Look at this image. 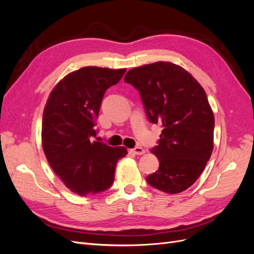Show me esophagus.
I'll return each mask as SVG.
<instances>
[{"label": "esophagus", "instance_id": "34e87169", "mask_svg": "<svg viewBox=\"0 0 254 254\" xmlns=\"http://www.w3.org/2000/svg\"><path fill=\"white\" fill-rule=\"evenodd\" d=\"M131 152L134 153V155L141 156V155H144L145 150H144L142 147H135V148H132V149H131Z\"/></svg>", "mask_w": 254, "mask_h": 254}]
</instances>
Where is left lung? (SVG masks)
<instances>
[{"instance_id":"obj_1","label":"left lung","mask_w":254,"mask_h":254,"mask_svg":"<svg viewBox=\"0 0 254 254\" xmlns=\"http://www.w3.org/2000/svg\"><path fill=\"white\" fill-rule=\"evenodd\" d=\"M124 80L140 92L148 120L162 126L159 144L151 149L159 170L146 180L167 194L188 190L213 151L215 120L203 88L182 66L168 61L131 68Z\"/></svg>"}]
</instances>
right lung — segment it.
<instances>
[{
  "label": "right lung",
  "mask_w": 254,
  "mask_h": 254,
  "mask_svg": "<svg viewBox=\"0 0 254 254\" xmlns=\"http://www.w3.org/2000/svg\"><path fill=\"white\" fill-rule=\"evenodd\" d=\"M126 68L84 66L52 90L42 118V148L51 167L73 193L87 196L109 189L124 146L92 141L106 90L117 84Z\"/></svg>",
  "instance_id": "obj_1"
}]
</instances>
